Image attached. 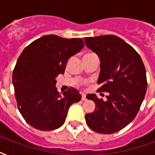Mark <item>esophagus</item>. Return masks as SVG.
<instances>
[{
	"label": "esophagus",
	"mask_w": 155,
	"mask_h": 155,
	"mask_svg": "<svg viewBox=\"0 0 155 155\" xmlns=\"http://www.w3.org/2000/svg\"><path fill=\"white\" fill-rule=\"evenodd\" d=\"M82 101H86V96L84 94H82V97H81Z\"/></svg>",
	"instance_id": "obj_1"
}]
</instances>
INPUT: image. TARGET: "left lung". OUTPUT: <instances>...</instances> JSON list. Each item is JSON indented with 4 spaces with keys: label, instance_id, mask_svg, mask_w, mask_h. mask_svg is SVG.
<instances>
[{
    "label": "left lung",
    "instance_id": "left-lung-1",
    "mask_svg": "<svg viewBox=\"0 0 155 155\" xmlns=\"http://www.w3.org/2000/svg\"><path fill=\"white\" fill-rule=\"evenodd\" d=\"M86 47L101 62L99 91L108 92L105 101L94 93L87 95L96 104L85 119L92 130L113 134L135 118L147 89V73L142 58L130 45L115 35L84 38Z\"/></svg>",
    "mask_w": 155,
    "mask_h": 155
}]
</instances>
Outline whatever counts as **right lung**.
<instances>
[{"label": "right lung", "mask_w": 155, "mask_h": 155, "mask_svg": "<svg viewBox=\"0 0 155 155\" xmlns=\"http://www.w3.org/2000/svg\"><path fill=\"white\" fill-rule=\"evenodd\" d=\"M81 38L45 35L23 50L13 71L18 109L25 121L39 130H54L63 125L68 109L80 101L74 87L57 92L56 77L63 74L68 59L81 51Z\"/></svg>", "instance_id": "1"}]
</instances>
